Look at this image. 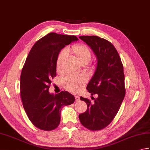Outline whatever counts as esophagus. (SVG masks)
I'll return each mask as SVG.
<instances>
[{
    "instance_id": "34e87169",
    "label": "esophagus",
    "mask_w": 150,
    "mask_h": 150,
    "mask_svg": "<svg viewBox=\"0 0 150 150\" xmlns=\"http://www.w3.org/2000/svg\"><path fill=\"white\" fill-rule=\"evenodd\" d=\"M75 100H76V101H78L80 100V97L78 95H75Z\"/></svg>"
}]
</instances>
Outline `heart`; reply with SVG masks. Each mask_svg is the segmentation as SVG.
I'll list each match as a JSON object with an SVG mask.
<instances>
[{
  "label": "heart",
  "mask_w": 150,
  "mask_h": 150,
  "mask_svg": "<svg viewBox=\"0 0 150 150\" xmlns=\"http://www.w3.org/2000/svg\"><path fill=\"white\" fill-rule=\"evenodd\" d=\"M67 53L72 54L79 63L86 64L91 60V53L89 49L83 44H78L72 46L70 49L62 51L56 61V70L58 73L63 72V63L66 57ZM87 82V78L83 74H70L67 76L63 80V86L67 91L71 93L80 91Z\"/></svg>",
  "instance_id": "heart-1"
}]
</instances>
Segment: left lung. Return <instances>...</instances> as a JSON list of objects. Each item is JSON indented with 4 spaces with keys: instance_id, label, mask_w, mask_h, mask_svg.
<instances>
[{
    "instance_id": "left-lung-1",
    "label": "left lung",
    "mask_w": 150,
    "mask_h": 150,
    "mask_svg": "<svg viewBox=\"0 0 150 150\" xmlns=\"http://www.w3.org/2000/svg\"><path fill=\"white\" fill-rule=\"evenodd\" d=\"M80 38L90 46L97 58V67L87 86L91 95V103H86L87 108L79 115L81 125L90 131H100L114 119L125 95L123 67L117 51L111 42L97 36H82Z\"/></svg>"
}]
</instances>
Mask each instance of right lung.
Listing matches in <instances>:
<instances>
[{"instance_id":"1","label":"right lung","mask_w":150,"mask_h":150,"mask_svg":"<svg viewBox=\"0 0 150 150\" xmlns=\"http://www.w3.org/2000/svg\"><path fill=\"white\" fill-rule=\"evenodd\" d=\"M76 36L50 33L34 44L23 67L20 95L23 106L34 125L43 131L56 129L60 123L61 111L75 100L66 91L53 95L49 93L52 80L56 76L59 53Z\"/></svg>"}]
</instances>
